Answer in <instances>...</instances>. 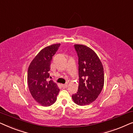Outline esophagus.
<instances>
[{"instance_id":"esophagus-1","label":"esophagus","mask_w":133,"mask_h":133,"mask_svg":"<svg viewBox=\"0 0 133 133\" xmlns=\"http://www.w3.org/2000/svg\"><path fill=\"white\" fill-rule=\"evenodd\" d=\"M62 88H66L67 87H68V85L66 84H63V85H62Z\"/></svg>"}]
</instances>
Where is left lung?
Here are the masks:
<instances>
[{"mask_svg": "<svg viewBox=\"0 0 133 133\" xmlns=\"http://www.w3.org/2000/svg\"><path fill=\"white\" fill-rule=\"evenodd\" d=\"M79 57V85L77 93L72 96L74 102L85 106L98 97L104 85L103 65L94 51L81 44L74 45Z\"/></svg>", "mask_w": 133, "mask_h": 133, "instance_id": "obj_1", "label": "left lung"}]
</instances>
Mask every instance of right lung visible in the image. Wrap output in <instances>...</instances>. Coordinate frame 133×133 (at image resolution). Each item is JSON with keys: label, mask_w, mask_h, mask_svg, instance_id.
Here are the masks:
<instances>
[{"label": "right lung", "mask_w": 133, "mask_h": 133, "mask_svg": "<svg viewBox=\"0 0 133 133\" xmlns=\"http://www.w3.org/2000/svg\"><path fill=\"white\" fill-rule=\"evenodd\" d=\"M60 45L61 43H56L43 48L31 61L28 69L29 90L34 99L43 107L51 106L55 103L60 91L55 82L51 80L47 81L52 56Z\"/></svg>", "instance_id": "obj_1"}]
</instances>
